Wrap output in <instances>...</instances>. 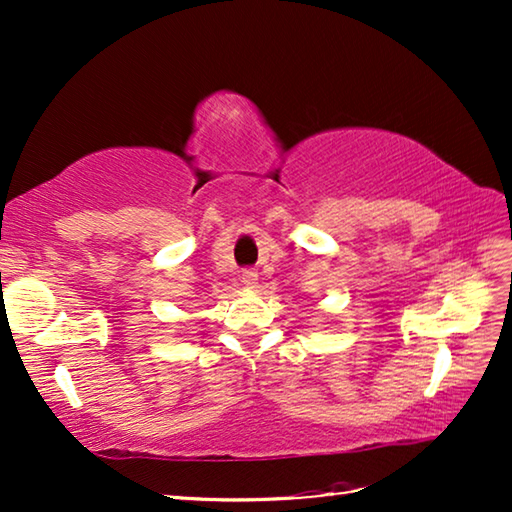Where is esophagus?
Wrapping results in <instances>:
<instances>
[{"label":"esophagus","instance_id":"34e87169","mask_svg":"<svg viewBox=\"0 0 512 512\" xmlns=\"http://www.w3.org/2000/svg\"><path fill=\"white\" fill-rule=\"evenodd\" d=\"M241 280H243V285L247 289H254L258 285V271L256 269H243Z\"/></svg>","mask_w":512,"mask_h":512}]
</instances>
